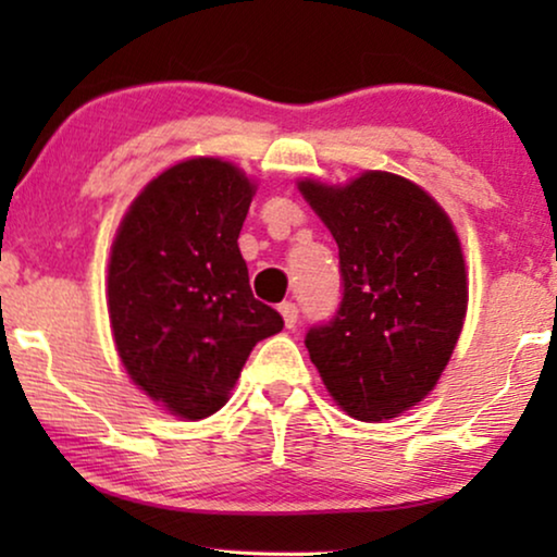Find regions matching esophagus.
Returning <instances> with one entry per match:
<instances>
[{"instance_id": "34e87169", "label": "esophagus", "mask_w": 557, "mask_h": 557, "mask_svg": "<svg viewBox=\"0 0 557 557\" xmlns=\"http://www.w3.org/2000/svg\"><path fill=\"white\" fill-rule=\"evenodd\" d=\"M278 311H281V317H284V324L288 326V330H292V326H296V319H299V307H296V304L284 301L278 307Z\"/></svg>"}]
</instances>
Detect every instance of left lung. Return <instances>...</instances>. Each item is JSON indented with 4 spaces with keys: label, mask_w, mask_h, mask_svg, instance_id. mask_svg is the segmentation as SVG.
<instances>
[{
    "label": "left lung",
    "mask_w": 557,
    "mask_h": 557,
    "mask_svg": "<svg viewBox=\"0 0 557 557\" xmlns=\"http://www.w3.org/2000/svg\"><path fill=\"white\" fill-rule=\"evenodd\" d=\"M339 248L342 301L304 345L347 416L387 421L438 383L467 317V263L433 197L391 172L299 182Z\"/></svg>",
    "instance_id": "left-lung-1"
}]
</instances>
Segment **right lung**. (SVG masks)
I'll use <instances>...</instances> for the list:
<instances>
[{"instance_id": "add662e5", "label": "right lung", "mask_w": 557, "mask_h": 557, "mask_svg": "<svg viewBox=\"0 0 557 557\" xmlns=\"http://www.w3.org/2000/svg\"><path fill=\"white\" fill-rule=\"evenodd\" d=\"M256 185L195 157L141 189L109 261V317L121 362L151 400L200 421L227 403L258 342L284 330L253 299L238 248Z\"/></svg>"}]
</instances>
